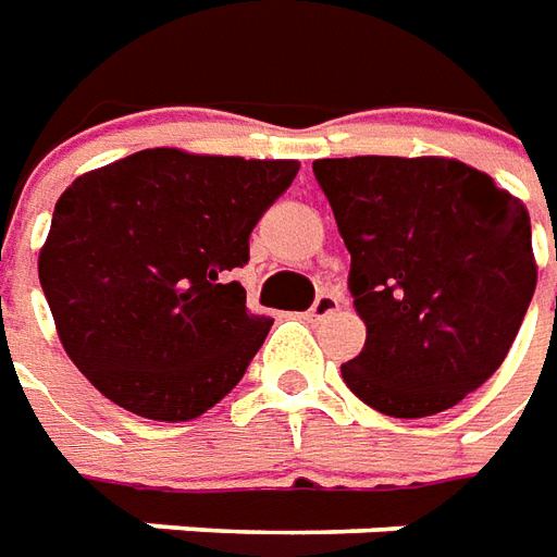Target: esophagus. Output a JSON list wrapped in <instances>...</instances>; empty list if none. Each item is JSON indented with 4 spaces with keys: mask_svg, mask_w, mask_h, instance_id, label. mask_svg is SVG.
<instances>
[{
    "mask_svg": "<svg viewBox=\"0 0 557 557\" xmlns=\"http://www.w3.org/2000/svg\"><path fill=\"white\" fill-rule=\"evenodd\" d=\"M338 302H342V299L335 297V294H321V297L311 302L309 318L311 321H323V318H330L333 311H338Z\"/></svg>",
    "mask_w": 557,
    "mask_h": 557,
    "instance_id": "esophagus-1",
    "label": "esophagus"
}]
</instances>
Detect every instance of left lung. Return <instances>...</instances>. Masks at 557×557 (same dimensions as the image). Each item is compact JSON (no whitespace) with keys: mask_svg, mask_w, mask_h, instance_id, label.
<instances>
[{"mask_svg":"<svg viewBox=\"0 0 557 557\" xmlns=\"http://www.w3.org/2000/svg\"><path fill=\"white\" fill-rule=\"evenodd\" d=\"M350 251L366 345L342 377L369 408L417 420L486 384L537 287L522 200L456 159L311 164Z\"/></svg>","mask_w":557,"mask_h":557,"instance_id":"obj_1","label":"left lung"}]
</instances>
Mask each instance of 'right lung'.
Instances as JSON below:
<instances>
[{"label":"right lung","instance_id":"add662e5","mask_svg":"<svg viewBox=\"0 0 557 557\" xmlns=\"http://www.w3.org/2000/svg\"><path fill=\"white\" fill-rule=\"evenodd\" d=\"M297 171L161 146L62 191L38 278L62 348L101 396L183 423L239 384L272 321L246 309L234 272Z\"/></svg>","mask_w":557,"mask_h":557}]
</instances>
